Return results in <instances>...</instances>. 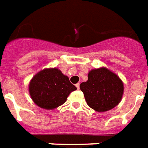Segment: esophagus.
I'll list each match as a JSON object with an SVG mask.
<instances>
[{"label":"esophagus","instance_id":"1","mask_svg":"<svg viewBox=\"0 0 148 148\" xmlns=\"http://www.w3.org/2000/svg\"><path fill=\"white\" fill-rule=\"evenodd\" d=\"M76 88H77V89L79 88V83H78V84H76Z\"/></svg>","mask_w":148,"mask_h":148}]
</instances>
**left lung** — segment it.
<instances>
[{"mask_svg":"<svg viewBox=\"0 0 148 148\" xmlns=\"http://www.w3.org/2000/svg\"><path fill=\"white\" fill-rule=\"evenodd\" d=\"M88 79L80 84L88 105L96 112H108L119 104L123 84L116 74L106 68L91 70Z\"/></svg>","mask_w":148,"mask_h":148,"instance_id":"8db88e82","label":"left lung"}]
</instances>
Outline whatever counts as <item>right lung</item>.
Returning <instances> with one entry per match:
<instances>
[{
  "instance_id": "right-lung-1",
  "label": "right lung",
  "mask_w": 148,
  "mask_h": 148,
  "mask_svg": "<svg viewBox=\"0 0 148 148\" xmlns=\"http://www.w3.org/2000/svg\"><path fill=\"white\" fill-rule=\"evenodd\" d=\"M76 87L58 69H45L32 77L29 85L31 98L40 108L55 109L65 103Z\"/></svg>"
}]
</instances>
